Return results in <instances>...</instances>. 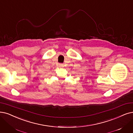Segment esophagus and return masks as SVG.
I'll list each match as a JSON object with an SVG mask.
<instances>
[{
  "label": "esophagus",
  "instance_id": "1",
  "mask_svg": "<svg viewBox=\"0 0 133 133\" xmlns=\"http://www.w3.org/2000/svg\"><path fill=\"white\" fill-rule=\"evenodd\" d=\"M59 65V67H63V64H59V65Z\"/></svg>",
  "mask_w": 133,
  "mask_h": 133
}]
</instances>
